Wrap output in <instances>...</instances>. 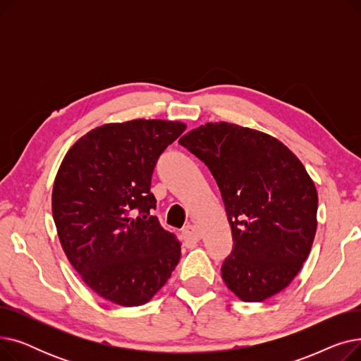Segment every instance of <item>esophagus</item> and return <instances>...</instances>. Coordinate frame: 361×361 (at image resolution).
Instances as JSON below:
<instances>
[{
	"instance_id": "esophagus-1",
	"label": "esophagus",
	"mask_w": 361,
	"mask_h": 361,
	"mask_svg": "<svg viewBox=\"0 0 361 361\" xmlns=\"http://www.w3.org/2000/svg\"><path fill=\"white\" fill-rule=\"evenodd\" d=\"M183 234L188 243H197L202 238V233L196 225H187L183 230Z\"/></svg>"
}]
</instances>
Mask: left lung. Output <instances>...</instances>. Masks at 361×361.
<instances>
[{
	"mask_svg": "<svg viewBox=\"0 0 361 361\" xmlns=\"http://www.w3.org/2000/svg\"><path fill=\"white\" fill-rule=\"evenodd\" d=\"M178 143L203 161L221 190L234 247L221 275L243 301H263L297 276L317 228V192L305 165L267 133L206 123Z\"/></svg>",
	"mask_w": 361,
	"mask_h": 361,
	"instance_id": "left-lung-1",
	"label": "left lung"
}]
</instances>
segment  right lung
<instances>
[{
  "label": "right lung",
  "mask_w": 361,
  "mask_h": 361,
  "mask_svg": "<svg viewBox=\"0 0 361 361\" xmlns=\"http://www.w3.org/2000/svg\"><path fill=\"white\" fill-rule=\"evenodd\" d=\"M184 130L166 120L104 124L75 142L56 171L52 216L61 247L86 286L114 305H145L180 260V243L150 215V178Z\"/></svg>",
  "instance_id": "add662e5"
}]
</instances>
